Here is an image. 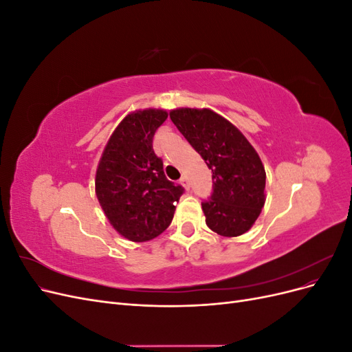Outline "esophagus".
Segmentation results:
<instances>
[{"label":"esophagus","instance_id":"1","mask_svg":"<svg viewBox=\"0 0 352 352\" xmlns=\"http://www.w3.org/2000/svg\"><path fill=\"white\" fill-rule=\"evenodd\" d=\"M180 184L184 185V188H185L186 190H189L190 185H189V180H188V177H186V176H182V177H180Z\"/></svg>","mask_w":352,"mask_h":352}]
</instances>
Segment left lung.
Returning a JSON list of instances; mask_svg holds the SVG:
<instances>
[{
    "label": "left lung",
    "instance_id": "8db88e82",
    "mask_svg": "<svg viewBox=\"0 0 352 352\" xmlns=\"http://www.w3.org/2000/svg\"><path fill=\"white\" fill-rule=\"evenodd\" d=\"M170 119L206 160L212 192L201 202L207 226L221 236L248 232L264 207L265 170L238 127L208 109H177Z\"/></svg>",
    "mask_w": 352,
    "mask_h": 352
}]
</instances>
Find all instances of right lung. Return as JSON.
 <instances>
[{
	"label": "right lung",
	"instance_id": "obj_1",
	"mask_svg": "<svg viewBox=\"0 0 352 352\" xmlns=\"http://www.w3.org/2000/svg\"><path fill=\"white\" fill-rule=\"evenodd\" d=\"M166 119L167 111L155 109L127 114L105 145L95 176V192L105 216L133 242L164 232L185 190L166 177L163 160L153 148L155 131Z\"/></svg>",
	"mask_w": 352,
	"mask_h": 352
}]
</instances>
